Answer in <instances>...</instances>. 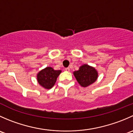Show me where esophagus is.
Segmentation results:
<instances>
[{
	"label": "esophagus",
	"mask_w": 133,
	"mask_h": 133,
	"mask_svg": "<svg viewBox=\"0 0 133 133\" xmlns=\"http://www.w3.org/2000/svg\"><path fill=\"white\" fill-rule=\"evenodd\" d=\"M65 70L66 71H69V70H70V69H69V68H65Z\"/></svg>",
	"instance_id": "obj_1"
}]
</instances>
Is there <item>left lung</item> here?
<instances>
[{
    "label": "left lung",
    "instance_id": "8db88e82",
    "mask_svg": "<svg viewBox=\"0 0 133 133\" xmlns=\"http://www.w3.org/2000/svg\"><path fill=\"white\" fill-rule=\"evenodd\" d=\"M78 82L82 87H88L95 82L98 78L96 69L87 64L82 65L78 71L73 73Z\"/></svg>",
    "mask_w": 133,
    "mask_h": 133
}]
</instances>
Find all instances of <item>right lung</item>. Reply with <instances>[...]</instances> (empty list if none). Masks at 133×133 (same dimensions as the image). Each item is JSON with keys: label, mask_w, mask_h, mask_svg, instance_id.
Masks as SVG:
<instances>
[{"label": "right lung", "mask_w": 133, "mask_h": 133, "mask_svg": "<svg viewBox=\"0 0 133 133\" xmlns=\"http://www.w3.org/2000/svg\"><path fill=\"white\" fill-rule=\"evenodd\" d=\"M60 73V70H54L51 67H48L41 71L37 75L38 84L45 89H51L55 84Z\"/></svg>", "instance_id": "right-lung-1"}]
</instances>
